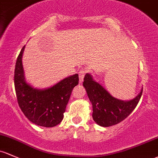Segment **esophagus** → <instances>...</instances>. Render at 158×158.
Here are the masks:
<instances>
[{
    "mask_svg": "<svg viewBox=\"0 0 158 158\" xmlns=\"http://www.w3.org/2000/svg\"><path fill=\"white\" fill-rule=\"evenodd\" d=\"M86 72H87V71H86V69H84V70H81V71H80V72H78L80 83H81L83 81H84V76H85V74H86Z\"/></svg>",
    "mask_w": 158,
    "mask_h": 158,
    "instance_id": "34e87169",
    "label": "esophagus"
}]
</instances>
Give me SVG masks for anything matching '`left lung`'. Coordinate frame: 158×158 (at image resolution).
<instances>
[{"instance_id": "8db88e82", "label": "left lung", "mask_w": 158, "mask_h": 158, "mask_svg": "<svg viewBox=\"0 0 158 158\" xmlns=\"http://www.w3.org/2000/svg\"><path fill=\"white\" fill-rule=\"evenodd\" d=\"M83 86L85 88L93 106V118L98 125L108 127L119 123L127 118L135 109L142 94V89L138 96L129 101H123L111 96L101 84L86 73Z\"/></svg>"}]
</instances>
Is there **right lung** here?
I'll return each instance as SVG.
<instances>
[{
  "mask_svg": "<svg viewBox=\"0 0 158 158\" xmlns=\"http://www.w3.org/2000/svg\"><path fill=\"white\" fill-rule=\"evenodd\" d=\"M22 49L16 62L14 85L18 104L27 118L35 124L52 127L61 123L73 88L78 84V74L69 76L51 87L34 88L26 82Z\"/></svg>",
  "mask_w": 158,
  "mask_h": 158,
  "instance_id": "obj_1",
  "label": "right lung"
}]
</instances>
